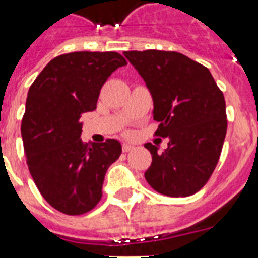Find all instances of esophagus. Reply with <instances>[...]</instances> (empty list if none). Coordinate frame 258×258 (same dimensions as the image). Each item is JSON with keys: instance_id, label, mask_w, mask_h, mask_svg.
<instances>
[{"instance_id": "obj_1", "label": "esophagus", "mask_w": 258, "mask_h": 258, "mask_svg": "<svg viewBox=\"0 0 258 258\" xmlns=\"http://www.w3.org/2000/svg\"><path fill=\"white\" fill-rule=\"evenodd\" d=\"M121 150H123V153H128V151L134 150V146L128 145V143H123V146H121Z\"/></svg>"}]
</instances>
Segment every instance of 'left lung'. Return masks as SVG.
I'll list each match as a JSON object with an SVG mask.
<instances>
[{
    "instance_id": "left-lung-1",
    "label": "left lung",
    "mask_w": 258,
    "mask_h": 258,
    "mask_svg": "<svg viewBox=\"0 0 258 258\" xmlns=\"http://www.w3.org/2000/svg\"><path fill=\"white\" fill-rule=\"evenodd\" d=\"M145 79L154 100L155 135L167 138V150L146 143L153 162L146 180L167 197H188L210 179L228 130L224 93L210 71L171 50L124 52Z\"/></svg>"
}]
</instances>
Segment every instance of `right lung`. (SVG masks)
<instances>
[{
    "label": "right lung",
    "mask_w": 258,
    "mask_h": 258,
    "mask_svg": "<svg viewBox=\"0 0 258 258\" xmlns=\"http://www.w3.org/2000/svg\"><path fill=\"white\" fill-rule=\"evenodd\" d=\"M127 64L117 52H72L48 62L26 97L21 135L30 175L48 204L68 216L101 200L108 167L120 157L115 139L82 141V113L96 109L100 89Z\"/></svg>",
    "instance_id": "add662e5"
}]
</instances>
